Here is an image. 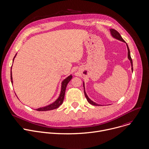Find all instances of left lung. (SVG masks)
Instances as JSON below:
<instances>
[{
  "instance_id": "obj_1",
  "label": "left lung",
  "mask_w": 149,
  "mask_h": 149,
  "mask_svg": "<svg viewBox=\"0 0 149 149\" xmlns=\"http://www.w3.org/2000/svg\"><path fill=\"white\" fill-rule=\"evenodd\" d=\"M110 31L111 36L113 38H114V39H117V40H120V41H121V42H124V43H126V46H127V50H128V52H127V56H128V57H128L129 60L130 62L131 66H132V72H133V62H132V59L131 56H130V50H129V46H128L126 42L124 40V39L122 38V37L121 36L120 34L119 33H118L117 31H116L115 29H110ZM83 87H84V95H85V97H86V99H87V102H88L89 103L92 104V105H93V106H101L100 104H97V103H96L93 102L91 99H89V97L87 96V94H86V92H85V87H84V81H83Z\"/></svg>"
}]
</instances>
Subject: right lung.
I'll return each instance as SVG.
<instances>
[{"instance_id": "add662e5", "label": "right lung", "mask_w": 149, "mask_h": 149, "mask_svg": "<svg viewBox=\"0 0 149 149\" xmlns=\"http://www.w3.org/2000/svg\"><path fill=\"white\" fill-rule=\"evenodd\" d=\"M17 54L15 56L13 59V63L14 61V59L16 57ZM10 79H11V82L13 84V79H12V68H11V72H10ZM72 79V76L70 74L68 77H67L65 79H64L62 82V86H61V93L60 95H59L58 97L56 99V101H54L53 103H52L50 104H49L46 106L43 107H40L37 109H36L37 111H48V110H52L53 109H56L58 108L59 106H60L63 102L64 97H65V91H66V86L68 84V83L70 81V80Z\"/></svg>"}]
</instances>
